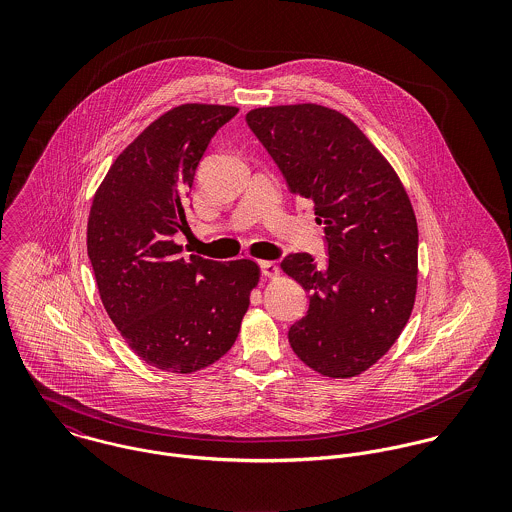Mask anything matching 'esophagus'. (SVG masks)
<instances>
[{
  "instance_id": "esophagus-1",
  "label": "esophagus",
  "mask_w": 512,
  "mask_h": 512,
  "mask_svg": "<svg viewBox=\"0 0 512 512\" xmlns=\"http://www.w3.org/2000/svg\"><path fill=\"white\" fill-rule=\"evenodd\" d=\"M260 268H262V274L266 278H278L280 276V266L276 262H268V260H262L260 262Z\"/></svg>"
}]
</instances>
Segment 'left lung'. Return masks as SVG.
I'll use <instances>...</instances> for the list:
<instances>
[{
    "instance_id": "8db88e82",
    "label": "left lung",
    "mask_w": 512,
    "mask_h": 512,
    "mask_svg": "<svg viewBox=\"0 0 512 512\" xmlns=\"http://www.w3.org/2000/svg\"><path fill=\"white\" fill-rule=\"evenodd\" d=\"M246 122L293 195L313 201L329 260L292 254L282 270L309 293L288 333L301 363L329 378L376 365L406 327L418 292V222L410 197L361 128L321 104L254 108Z\"/></svg>"
}]
</instances>
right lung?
<instances>
[{"instance_id": "obj_1", "label": "right lung", "mask_w": 512, "mask_h": 512, "mask_svg": "<svg viewBox=\"0 0 512 512\" xmlns=\"http://www.w3.org/2000/svg\"><path fill=\"white\" fill-rule=\"evenodd\" d=\"M236 106L181 104L126 147L98 185L86 250L106 313L147 365L191 374L234 345L250 293L252 260L215 262L173 240L187 228L185 195L197 165Z\"/></svg>"}]
</instances>
